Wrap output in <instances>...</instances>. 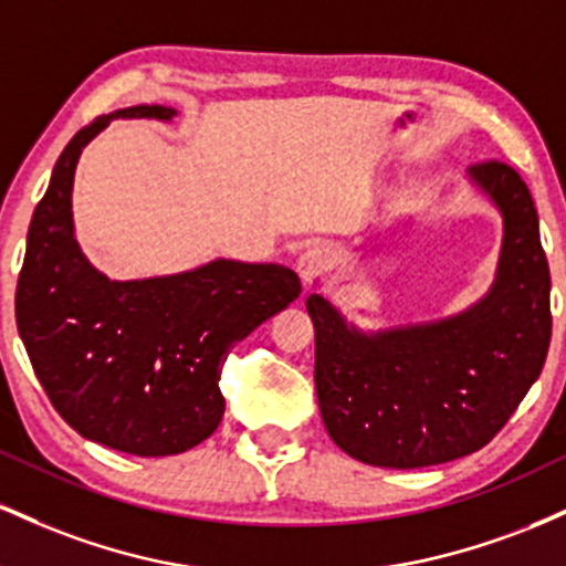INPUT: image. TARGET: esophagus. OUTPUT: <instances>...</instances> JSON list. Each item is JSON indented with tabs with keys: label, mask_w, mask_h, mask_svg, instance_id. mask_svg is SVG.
Segmentation results:
<instances>
[{
	"label": "esophagus",
	"mask_w": 566,
	"mask_h": 566,
	"mask_svg": "<svg viewBox=\"0 0 566 566\" xmlns=\"http://www.w3.org/2000/svg\"><path fill=\"white\" fill-rule=\"evenodd\" d=\"M295 269H297V276H301L303 287H311V284L319 282V279L324 276V271H327V252L316 244L305 247V250L301 252V258H297Z\"/></svg>",
	"instance_id": "34e87169"
}]
</instances>
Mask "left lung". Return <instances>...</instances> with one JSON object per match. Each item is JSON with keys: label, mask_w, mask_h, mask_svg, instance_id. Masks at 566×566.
<instances>
[{"label": "left lung", "mask_w": 566, "mask_h": 566, "mask_svg": "<svg viewBox=\"0 0 566 566\" xmlns=\"http://www.w3.org/2000/svg\"><path fill=\"white\" fill-rule=\"evenodd\" d=\"M469 180L503 218L495 279L476 303L444 319L361 329L319 292L305 301L324 428L367 465L426 469L482 450L541 378L551 274L535 201L503 161L473 165Z\"/></svg>", "instance_id": "8db88e82"}]
</instances>
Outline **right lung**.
I'll list each match as a JSON object with an SVG mask.
<instances>
[{
	"mask_svg": "<svg viewBox=\"0 0 566 566\" xmlns=\"http://www.w3.org/2000/svg\"><path fill=\"white\" fill-rule=\"evenodd\" d=\"M175 114L119 108L69 140L31 218L15 292L18 333L57 415L84 439L140 458L186 452L216 431L229 350L301 295L295 271L276 263L218 258L116 282L87 261L71 212L84 146L114 119Z\"/></svg>",
	"mask_w": 566,
	"mask_h": 566,
	"instance_id": "add662e5",
	"label": "right lung"
}]
</instances>
